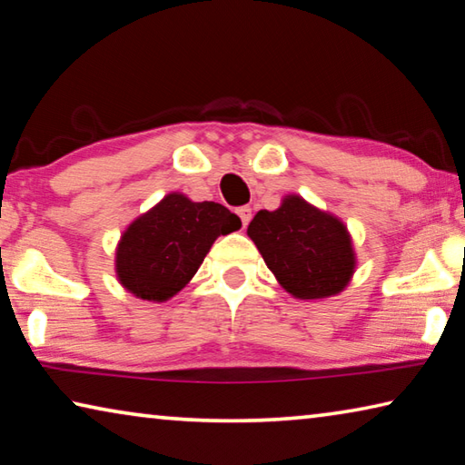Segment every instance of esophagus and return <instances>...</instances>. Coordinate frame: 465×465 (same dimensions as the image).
I'll use <instances>...</instances> for the list:
<instances>
[{
  "label": "esophagus",
  "mask_w": 465,
  "mask_h": 465,
  "mask_svg": "<svg viewBox=\"0 0 465 465\" xmlns=\"http://www.w3.org/2000/svg\"><path fill=\"white\" fill-rule=\"evenodd\" d=\"M235 213H238V217L242 219V225L246 227L248 223H250V219H252V209L250 207H246V204H243V207H238L235 209Z\"/></svg>",
  "instance_id": "34e87169"
}]
</instances>
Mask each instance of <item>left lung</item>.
<instances>
[{"label":"left lung","instance_id":"8db88e82","mask_svg":"<svg viewBox=\"0 0 465 465\" xmlns=\"http://www.w3.org/2000/svg\"><path fill=\"white\" fill-rule=\"evenodd\" d=\"M281 287L297 299L332 297L349 285L357 258L341 219L289 194L274 211H258L248 225Z\"/></svg>","mask_w":465,"mask_h":465}]
</instances>
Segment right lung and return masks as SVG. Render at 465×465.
<instances>
[{
    "instance_id": "add662e5",
    "label": "right lung",
    "mask_w": 465,
    "mask_h": 465,
    "mask_svg": "<svg viewBox=\"0 0 465 465\" xmlns=\"http://www.w3.org/2000/svg\"><path fill=\"white\" fill-rule=\"evenodd\" d=\"M240 227V217L223 204L170 193L121 235L116 277L139 299L168 302L194 277L219 235Z\"/></svg>"
}]
</instances>
